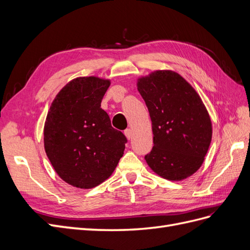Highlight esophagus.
Returning <instances> with one entry per match:
<instances>
[{
    "instance_id": "1",
    "label": "esophagus",
    "mask_w": 250,
    "mask_h": 250,
    "mask_svg": "<svg viewBox=\"0 0 250 250\" xmlns=\"http://www.w3.org/2000/svg\"><path fill=\"white\" fill-rule=\"evenodd\" d=\"M124 133H125L126 138H127L128 140H130V139L132 138V130L129 129V128H128V129H126V130L124 131Z\"/></svg>"
}]
</instances>
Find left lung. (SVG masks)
<instances>
[{
  "mask_svg": "<svg viewBox=\"0 0 250 250\" xmlns=\"http://www.w3.org/2000/svg\"><path fill=\"white\" fill-rule=\"evenodd\" d=\"M152 122L153 148L145 156L161 177L178 181L197 171L211 141V122L201 98L176 72L154 71L138 79Z\"/></svg>",
  "mask_w": 250,
  "mask_h": 250,
  "instance_id": "obj_1",
  "label": "left lung"
}]
</instances>
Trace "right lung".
Returning a JSON list of instances; mask_svg holds the SVG:
<instances>
[{
	"label": "right lung",
	"instance_id": "add662e5",
	"mask_svg": "<svg viewBox=\"0 0 250 250\" xmlns=\"http://www.w3.org/2000/svg\"><path fill=\"white\" fill-rule=\"evenodd\" d=\"M110 80L78 77L60 89L43 127V145L58 176L79 188L106 180L123 156L125 135L110 124L101 101Z\"/></svg>",
	"mask_w": 250,
	"mask_h": 250
}]
</instances>
